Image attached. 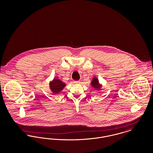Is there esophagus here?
<instances>
[{"mask_svg": "<svg viewBox=\"0 0 153 153\" xmlns=\"http://www.w3.org/2000/svg\"><path fill=\"white\" fill-rule=\"evenodd\" d=\"M80 82V81H74V84H79Z\"/></svg>", "mask_w": 153, "mask_h": 153, "instance_id": "obj_1", "label": "esophagus"}]
</instances>
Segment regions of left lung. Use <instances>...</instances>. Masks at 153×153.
Segmentation results:
<instances>
[{
	"label": "left lung",
	"mask_w": 153,
	"mask_h": 153,
	"mask_svg": "<svg viewBox=\"0 0 153 153\" xmlns=\"http://www.w3.org/2000/svg\"><path fill=\"white\" fill-rule=\"evenodd\" d=\"M91 85L92 87L94 88V89H95V90H96L97 91H101L102 87V84H100V83H99V81L96 77H94L92 78V80L91 82Z\"/></svg>",
	"instance_id": "1"
}]
</instances>
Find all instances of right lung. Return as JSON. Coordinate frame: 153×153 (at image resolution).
I'll return each mask as SVG.
<instances>
[{
    "instance_id": "add662e5",
    "label": "right lung",
    "mask_w": 153,
    "mask_h": 153,
    "mask_svg": "<svg viewBox=\"0 0 153 153\" xmlns=\"http://www.w3.org/2000/svg\"><path fill=\"white\" fill-rule=\"evenodd\" d=\"M65 86V83L57 78H54L49 82V88L54 95L60 93Z\"/></svg>"
}]
</instances>
